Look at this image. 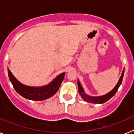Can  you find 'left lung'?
I'll use <instances>...</instances> for the list:
<instances>
[{"mask_svg": "<svg viewBox=\"0 0 134 134\" xmlns=\"http://www.w3.org/2000/svg\"><path fill=\"white\" fill-rule=\"evenodd\" d=\"M123 75H124V69L122 70V74H121V77L119 78V81H118L117 84L114 86V88L110 91L107 94H105L103 95H101V96H90V95H87L83 88V87L81 85L80 82L79 80H77V86H78V91H79L80 95H81L82 98L86 101V102H89V103H103L108 101L111 97L114 96L115 95V93L119 89V87L122 83V78H123Z\"/></svg>", "mask_w": 134, "mask_h": 134, "instance_id": "1", "label": "left lung"}]
</instances>
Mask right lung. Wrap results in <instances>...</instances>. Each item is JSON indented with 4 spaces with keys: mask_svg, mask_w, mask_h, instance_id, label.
<instances>
[{
    "mask_svg": "<svg viewBox=\"0 0 134 134\" xmlns=\"http://www.w3.org/2000/svg\"><path fill=\"white\" fill-rule=\"evenodd\" d=\"M8 75L13 88L21 96L32 101H43L51 97L58 91L65 73L60 74L49 84L42 86H30L22 84L15 78L9 68Z\"/></svg>",
    "mask_w": 134,
    "mask_h": 134,
    "instance_id": "right-lung-1",
    "label": "right lung"
}]
</instances>
